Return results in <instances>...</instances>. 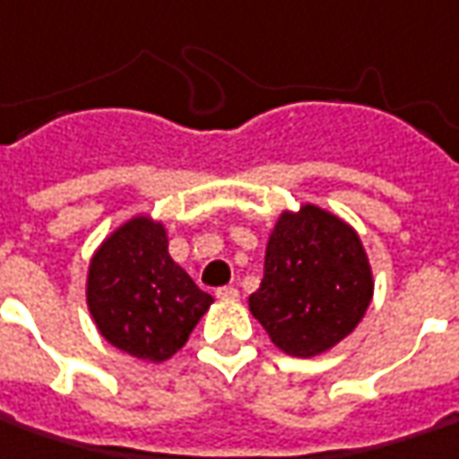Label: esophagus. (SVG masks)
<instances>
[{"instance_id":"esophagus-1","label":"esophagus","mask_w":459,"mask_h":459,"mask_svg":"<svg viewBox=\"0 0 459 459\" xmlns=\"http://www.w3.org/2000/svg\"><path fill=\"white\" fill-rule=\"evenodd\" d=\"M215 297H218L221 302H236V299H238V290H236V287H218V290H215Z\"/></svg>"}]
</instances>
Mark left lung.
Listing matches in <instances>:
<instances>
[{
    "instance_id": "1",
    "label": "left lung",
    "mask_w": 459,
    "mask_h": 459,
    "mask_svg": "<svg viewBox=\"0 0 459 459\" xmlns=\"http://www.w3.org/2000/svg\"><path fill=\"white\" fill-rule=\"evenodd\" d=\"M371 294V266L356 230L305 205L277 221L248 307L277 348L309 358L356 330Z\"/></svg>"
}]
</instances>
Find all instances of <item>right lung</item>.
Segmentation results:
<instances>
[{
	"label": "right lung",
	"instance_id": "right-lung-1",
	"mask_svg": "<svg viewBox=\"0 0 459 459\" xmlns=\"http://www.w3.org/2000/svg\"><path fill=\"white\" fill-rule=\"evenodd\" d=\"M213 297L167 251V233L132 218L91 259L88 309L111 345L142 360H167L187 342Z\"/></svg>",
	"mask_w": 459,
	"mask_h": 459
}]
</instances>
